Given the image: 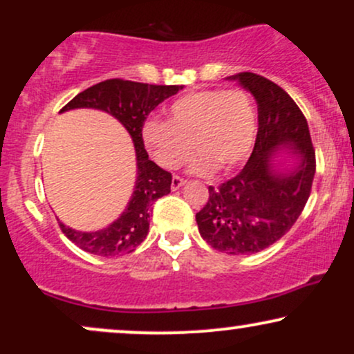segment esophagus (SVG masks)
Returning <instances> with one entry per match:
<instances>
[{"mask_svg":"<svg viewBox=\"0 0 354 354\" xmlns=\"http://www.w3.org/2000/svg\"><path fill=\"white\" fill-rule=\"evenodd\" d=\"M185 180H183V178H180V176H173V180H171V189L173 191H176V189H180L183 185H185Z\"/></svg>","mask_w":354,"mask_h":354,"instance_id":"34e87169","label":"esophagus"}]
</instances>
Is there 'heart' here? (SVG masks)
<instances>
[{"instance_id": "obj_1", "label": "heart", "mask_w": 354, "mask_h": 354, "mask_svg": "<svg viewBox=\"0 0 354 354\" xmlns=\"http://www.w3.org/2000/svg\"><path fill=\"white\" fill-rule=\"evenodd\" d=\"M168 121H149L143 129L146 148L156 163L176 169L198 154L191 171L230 173L246 160L256 135V115L241 89L189 93L169 106Z\"/></svg>"}]
</instances>
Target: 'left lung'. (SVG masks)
I'll use <instances>...</instances> for the list:
<instances>
[{
	"label": "left lung",
	"mask_w": 354,
	"mask_h": 354,
	"mask_svg": "<svg viewBox=\"0 0 354 354\" xmlns=\"http://www.w3.org/2000/svg\"><path fill=\"white\" fill-rule=\"evenodd\" d=\"M253 95L258 135L245 168L196 213L201 238L228 254H254L284 236L299 218L316 171L310 128L301 109L273 81L239 73L228 76Z\"/></svg>",
	"instance_id": "1"
}]
</instances>
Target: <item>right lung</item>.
Masks as SVG:
<instances>
[{
    "label": "right lung",
    "instance_id": "obj_1",
    "mask_svg": "<svg viewBox=\"0 0 354 354\" xmlns=\"http://www.w3.org/2000/svg\"><path fill=\"white\" fill-rule=\"evenodd\" d=\"M183 86L136 83L124 80H106L84 89L66 104L61 113L71 109H100L116 118L131 136L136 153V181L133 194L123 213L103 230L80 231L59 221L61 231L70 241L91 254L113 258L135 251L149 231L153 203L171 191V174L153 163L143 143L146 116Z\"/></svg>",
    "mask_w": 354,
    "mask_h": 354
}]
</instances>
